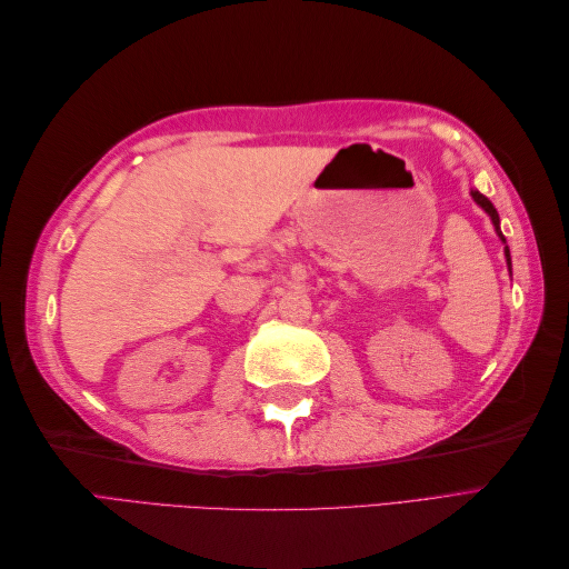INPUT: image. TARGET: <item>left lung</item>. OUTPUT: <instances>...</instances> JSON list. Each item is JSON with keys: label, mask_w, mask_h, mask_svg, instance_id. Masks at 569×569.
I'll use <instances>...</instances> for the list:
<instances>
[{"label": "left lung", "mask_w": 569, "mask_h": 569, "mask_svg": "<svg viewBox=\"0 0 569 569\" xmlns=\"http://www.w3.org/2000/svg\"><path fill=\"white\" fill-rule=\"evenodd\" d=\"M472 199L481 206V209H485L489 216H491V220H493V226H496V232H498V237H501L503 239V242H506V237L501 234V228H498V213H496V209H493V203L485 197V194H479L477 192V189H472ZM506 258H508V268H510V251H508V247H506Z\"/></svg>", "instance_id": "1"}]
</instances>
